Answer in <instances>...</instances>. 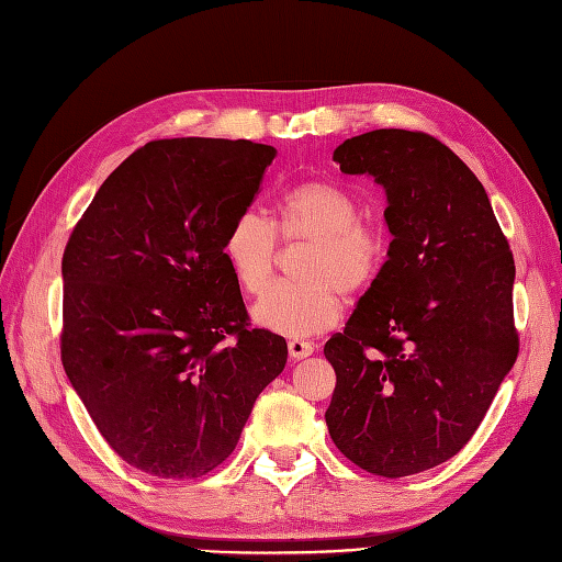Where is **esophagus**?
Here are the masks:
<instances>
[{"label":"esophagus","mask_w":562,"mask_h":562,"mask_svg":"<svg viewBox=\"0 0 562 562\" xmlns=\"http://www.w3.org/2000/svg\"><path fill=\"white\" fill-rule=\"evenodd\" d=\"M288 351H291L295 361H302L314 353V347L312 342H304V339H291V342H288Z\"/></svg>","instance_id":"obj_1"}]
</instances>
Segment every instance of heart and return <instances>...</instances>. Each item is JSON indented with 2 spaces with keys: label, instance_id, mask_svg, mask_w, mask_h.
Wrapping results in <instances>:
<instances>
[{
  "label": "heart",
  "instance_id": "heart-1",
  "mask_svg": "<svg viewBox=\"0 0 562 562\" xmlns=\"http://www.w3.org/2000/svg\"><path fill=\"white\" fill-rule=\"evenodd\" d=\"M281 244H307L300 255L297 283H279L255 304L258 326L285 337H310L333 328L349 297L378 281L386 260L384 236L361 223L356 199L333 182H302L288 190L274 220L244 211L225 234L223 252L234 281L260 295L271 281Z\"/></svg>",
  "mask_w": 562,
  "mask_h": 562
}]
</instances>
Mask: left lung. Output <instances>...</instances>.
Wrapping results in <instances>:
<instances>
[{
    "label": "left lung",
    "mask_w": 562,
    "mask_h": 562,
    "mask_svg": "<svg viewBox=\"0 0 562 562\" xmlns=\"http://www.w3.org/2000/svg\"><path fill=\"white\" fill-rule=\"evenodd\" d=\"M386 192L389 260L323 353L333 443L401 479L462 450L518 356L516 265L481 180L434 135L380 128L333 151Z\"/></svg>",
    "instance_id": "obj_1"
}]
</instances>
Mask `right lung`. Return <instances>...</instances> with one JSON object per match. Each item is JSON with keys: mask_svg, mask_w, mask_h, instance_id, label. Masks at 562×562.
<instances>
[{"mask_svg": "<svg viewBox=\"0 0 562 562\" xmlns=\"http://www.w3.org/2000/svg\"><path fill=\"white\" fill-rule=\"evenodd\" d=\"M277 149L151 140L110 173L63 252L67 380L131 467L199 479L234 452L288 345L250 328L223 244Z\"/></svg>", "mask_w": 562, "mask_h": 562, "instance_id": "right-lung-1", "label": "right lung"}]
</instances>
